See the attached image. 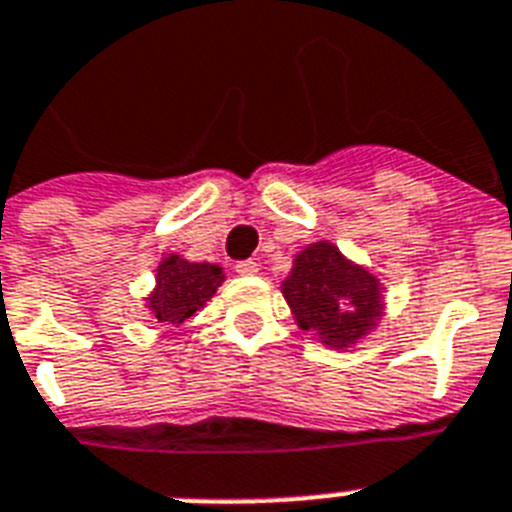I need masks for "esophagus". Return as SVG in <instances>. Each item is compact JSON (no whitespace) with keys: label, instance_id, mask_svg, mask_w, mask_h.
I'll return each instance as SVG.
<instances>
[{"label":"esophagus","instance_id":"obj_1","mask_svg":"<svg viewBox=\"0 0 512 512\" xmlns=\"http://www.w3.org/2000/svg\"><path fill=\"white\" fill-rule=\"evenodd\" d=\"M234 268H236V273H239V276H255L257 270H260V265H257L255 260H239Z\"/></svg>","mask_w":512,"mask_h":512}]
</instances>
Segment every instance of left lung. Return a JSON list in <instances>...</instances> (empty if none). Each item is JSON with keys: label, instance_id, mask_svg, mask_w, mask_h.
Masks as SVG:
<instances>
[{"label": "left lung", "instance_id": "obj_1", "mask_svg": "<svg viewBox=\"0 0 512 512\" xmlns=\"http://www.w3.org/2000/svg\"><path fill=\"white\" fill-rule=\"evenodd\" d=\"M281 292L297 326L318 334L334 350H347L360 342L384 313L378 278L347 260L331 242L307 244L294 257Z\"/></svg>", "mask_w": 512, "mask_h": 512}]
</instances>
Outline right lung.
Instances as JSON below:
<instances>
[{"label": "right lung", "mask_w": 512, "mask_h": 512, "mask_svg": "<svg viewBox=\"0 0 512 512\" xmlns=\"http://www.w3.org/2000/svg\"><path fill=\"white\" fill-rule=\"evenodd\" d=\"M223 268L213 263H189L181 255L162 257L147 310L162 326H184L207 305L223 284Z\"/></svg>", "instance_id": "right-lung-1"}]
</instances>
